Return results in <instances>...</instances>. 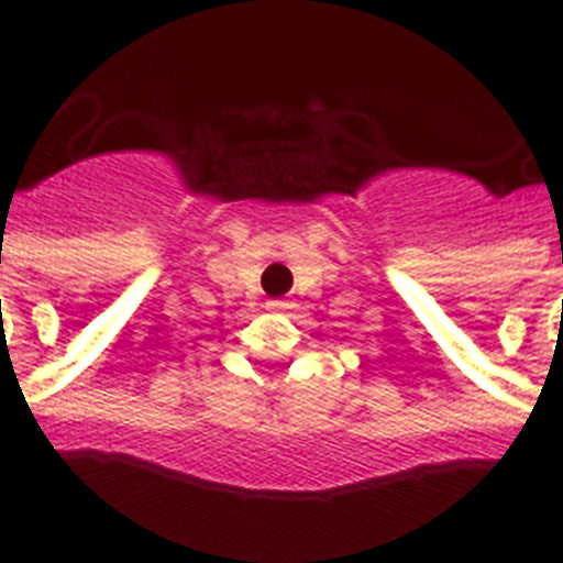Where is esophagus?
I'll list each match as a JSON object with an SVG mask.
<instances>
[{
  "mask_svg": "<svg viewBox=\"0 0 563 563\" xmlns=\"http://www.w3.org/2000/svg\"><path fill=\"white\" fill-rule=\"evenodd\" d=\"M266 309L268 311H288V309H291V302H288V300H268Z\"/></svg>",
  "mask_w": 563,
  "mask_h": 563,
  "instance_id": "esophagus-1",
  "label": "esophagus"
}]
</instances>
